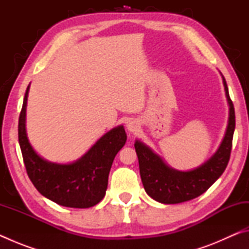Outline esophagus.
Instances as JSON below:
<instances>
[{
  "label": "esophagus",
  "instance_id": "1",
  "mask_svg": "<svg viewBox=\"0 0 249 249\" xmlns=\"http://www.w3.org/2000/svg\"><path fill=\"white\" fill-rule=\"evenodd\" d=\"M126 127H127L128 132H130V133H136L137 130L141 128V126H140V124H138V122H136V121H130L129 123L127 124V126H126Z\"/></svg>",
  "mask_w": 249,
  "mask_h": 249
}]
</instances>
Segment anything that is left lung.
<instances>
[{
  "label": "left lung",
  "instance_id": "obj_1",
  "mask_svg": "<svg viewBox=\"0 0 249 249\" xmlns=\"http://www.w3.org/2000/svg\"><path fill=\"white\" fill-rule=\"evenodd\" d=\"M222 78L230 105L229 125L220 148L203 165L191 171H178L166 165L142 142H135L142 185L147 195L160 203L177 204L196 199L220 178L229 163L235 130V111L225 78L223 75Z\"/></svg>",
  "mask_w": 249,
  "mask_h": 249
}]
</instances>
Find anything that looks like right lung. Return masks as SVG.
I'll use <instances>...</instances> for the list:
<instances>
[{
    "instance_id": "obj_1",
    "label": "right lung",
    "mask_w": 249,
    "mask_h": 249,
    "mask_svg": "<svg viewBox=\"0 0 249 249\" xmlns=\"http://www.w3.org/2000/svg\"><path fill=\"white\" fill-rule=\"evenodd\" d=\"M28 89L18 119V142L29 179L40 195L59 205L87 209L98 204L105 196L113 160L126 142L124 127L117 126L103 135L77 161L69 165L49 162L37 155L26 135Z\"/></svg>"
}]
</instances>
